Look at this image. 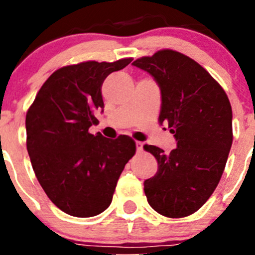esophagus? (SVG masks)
Wrapping results in <instances>:
<instances>
[{"mask_svg": "<svg viewBox=\"0 0 255 255\" xmlns=\"http://www.w3.org/2000/svg\"><path fill=\"white\" fill-rule=\"evenodd\" d=\"M135 149H137V153H140V151L143 150V143L135 142Z\"/></svg>", "mask_w": 255, "mask_h": 255, "instance_id": "1", "label": "esophagus"}]
</instances>
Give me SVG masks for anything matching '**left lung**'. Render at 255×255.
Returning <instances> with one entry per match:
<instances>
[{
	"mask_svg": "<svg viewBox=\"0 0 255 255\" xmlns=\"http://www.w3.org/2000/svg\"><path fill=\"white\" fill-rule=\"evenodd\" d=\"M158 84L159 123L176 140L170 153L155 145L158 171L144 181L153 210L165 217H186L210 199L220 182L232 146V107L217 81L189 56L165 49L133 61Z\"/></svg>",
	"mask_w": 255,
	"mask_h": 255,
	"instance_id": "obj_1",
	"label": "left lung"
}]
</instances>
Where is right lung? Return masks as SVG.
I'll return each instance as SVG.
<instances>
[{"label":"right lung","mask_w":255,"mask_h":255,"mask_svg":"<svg viewBox=\"0 0 255 255\" xmlns=\"http://www.w3.org/2000/svg\"><path fill=\"white\" fill-rule=\"evenodd\" d=\"M132 58L86 61L49 76L25 116L27 150L40 186L56 207L74 217H92L111 205L125 165L135 153L128 135L110 139L89 132L104 111L105 79Z\"/></svg>","instance_id":"1"}]
</instances>
